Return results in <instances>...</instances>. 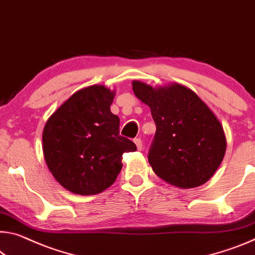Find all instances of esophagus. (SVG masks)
Segmentation results:
<instances>
[{"mask_svg": "<svg viewBox=\"0 0 255 255\" xmlns=\"http://www.w3.org/2000/svg\"><path fill=\"white\" fill-rule=\"evenodd\" d=\"M134 142H135V144H136L137 149H138V151H140V149L143 148V142H142V139H140V138H135Z\"/></svg>", "mask_w": 255, "mask_h": 255, "instance_id": "34e87169", "label": "esophagus"}]
</instances>
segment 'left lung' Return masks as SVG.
Masks as SVG:
<instances>
[{
	"label": "left lung",
	"instance_id": "8db88e82",
	"mask_svg": "<svg viewBox=\"0 0 255 255\" xmlns=\"http://www.w3.org/2000/svg\"><path fill=\"white\" fill-rule=\"evenodd\" d=\"M132 91L151 109L156 131L148 151L153 171L179 188L203 185L226 152L220 121L195 93L179 84L153 88L134 80Z\"/></svg>",
	"mask_w": 255,
	"mask_h": 255
}]
</instances>
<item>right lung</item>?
<instances>
[{
	"label": "right lung",
	"mask_w": 255,
	"mask_h": 255,
	"mask_svg": "<svg viewBox=\"0 0 255 255\" xmlns=\"http://www.w3.org/2000/svg\"><path fill=\"white\" fill-rule=\"evenodd\" d=\"M115 92L93 85L72 94L44 127L43 152L56 181L71 193L94 195L115 183L123 154L136 151L119 135L120 120L110 110Z\"/></svg>",
	"instance_id": "obj_1"
}]
</instances>
